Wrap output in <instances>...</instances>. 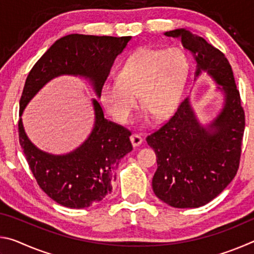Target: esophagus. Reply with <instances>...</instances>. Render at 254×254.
<instances>
[{
  "label": "esophagus",
  "instance_id": "1",
  "mask_svg": "<svg viewBox=\"0 0 254 254\" xmlns=\"http://www.w3.org/2000/svg\"><path fill=\"white\" fill-rule=\"evenodd\" d=\"M131 142L133 147H137V145H140L141 143L143 142V139L142 136L139 135V134H132L131 135Z\"/></svg>",
  "mask_w": 254,
  "mask_h": 254
}]
</instances>
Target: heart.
<instances>
[{
  "label": "heart",
  "instance_id": "1",
  "mask_svg": "<svg viewBox=\"0 0 254 254\" xmlns=\"http://www.w3.org/2000/svg\"><path fill=\"white\" fill-rule=\"evenodd\" d=\"M189 70L178 48H141L119 68L117 79H106L100 89L102 105L120 123H128L139 105L157 119L177 109Z\"/></svg>",
  "mask_w": 254,
  "mask_h": 254
}]
</instances>
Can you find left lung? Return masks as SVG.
<instances>
[{"label":"left lung","mask_w":254,"mask_h":254,"mask_svg":"<svg viewBox=\"0 0 254 254\" xmlns=\"http://www.w3.org/2000/svg\"><path fill=\"white\" fill-rule=\"evenodd\" d=\"M194 56L195 78L206 72L224 95L220 114L208 124L197 119L189 97L165 126L147 136L157 156L152 189L176 208H196L213 200L238 173L246 117L233 70L224 54L186 29L165 32Z\"/></svg>","instance_id":"8db88e82"}]
</instances>
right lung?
<instances>
[{
	"label": "right lung",
	"mask_w": 254,
	"mask_h": 254,
	"mask_svg": "<svg viewBox=\"0 0 254 254\" xmlns=\"http://www.w3.org/2000/svg\"><path fill=\"white\" fill-rule=\"evenodd\" d=\"M131 37L68 34L60 38L42 55L30 70L20 100L19 140L30 169L38 185L51 199L69 208H85L111 194L114 169L132 151L131 132L104 118L95 98L92 101L95 121L91 132L78 148L66 154H51L38 149L24 131L25 106L44 86L63 75L87 79L100 97L115 58L126 48Z\"/></svg>",
	"instance_id": "1"
}]
</instances>
